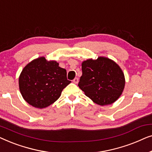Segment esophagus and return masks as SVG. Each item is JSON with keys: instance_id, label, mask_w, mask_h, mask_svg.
I'll use <instances>...</instances> for the list:
<instances>
[{"instance_id": "obj_1", "label": "esophagus", "mask_w": 152, "mask_h": 152, "mask_svg": "<svg viewBox=\"0 0 152 152\" xmlns=\"http://www.w3.org/2000/svg\"><path fill=\"white\" fill-rule=\"evenodd\" d=\"M78 82H79V80H78V78L75 77V78L74 80H73V82L75 83V84H77Z\"/></svg>"}]
</instances>
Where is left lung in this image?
<instances>
[{"mask_svg":"<svg viewBox=\"0 0 152 152\" xmlns=\"http://www.w3.org/2000/svg\"><path fill=\"white\" fill-rule=\"evenodd\" d=\"M82 75L78 86L85 95L100 106L111 104L121 95L125 85L123 72L109 58L99 57L82 64Z\"/></svg>","mask_w":152,"mask_h":152,"instance_id":"obj_1","label":"left lung"}]
</instances>
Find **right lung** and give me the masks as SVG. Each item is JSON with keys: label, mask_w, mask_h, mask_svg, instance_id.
I'll return each instance as SVG.
<instances>
[{"label": "right lung", "mask_w": 152, "mask_h": 152, "mask_svg": "<svg viewBox=\"0 0 152 152\" xmlns=\"http://www.w3.org/2000/svg\"><path fill=\"white\" fill-rule=\"evenodd\" d=\"M70 81L66 70L55 61L41 57L27 64L18 79L23 97L32 107L43 109L57 101Z\"/></svg>", "instance_id": "obj_1"}]
</instances>
